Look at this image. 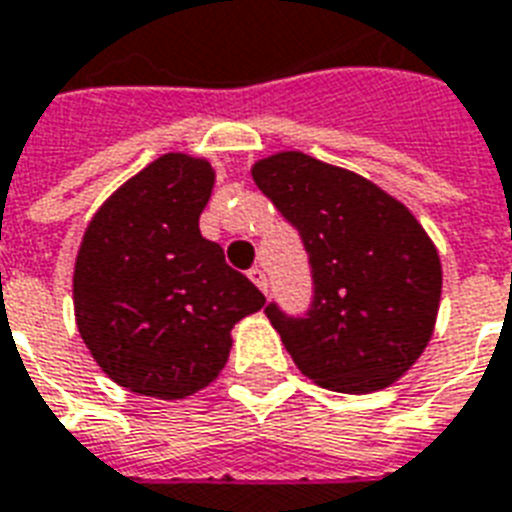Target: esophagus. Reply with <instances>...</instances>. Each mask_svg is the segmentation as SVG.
I'll use <instances>...</instances> for the list:
<instances>
[{"instance_id":"1","label":"esophagus","mask_w":512,"mask_h":512,"mask_svg":"<svg viewBox=\"0 0 512 512\" xmlns=\"http://www.w3.org/2000/svg\"><path fill=\"white\" fill-rule=\"evenodd\" d=\"M248 277H251L253 283H256V288H259V291L269 293V280H267V272H264V269L253 267L251 272H248Z\"/></svg>"}]
</instances>
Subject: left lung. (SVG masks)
Masks as SVG:
<instances>
[{
	"instance_id": "left-lung-1",
	"label": "left lung",
	"mask_w": 512,
	"mask_h": 512,
	"mask_svg": "<svg viewBox=\"0 0 512 512\" xmlns=\"http://www.w3.org/2000/svg\"><path fill=\"white\" fill-rule=\"evenodd\" d=\"M251 173L310 256V310H264L293 363L350 395L400 379L425 352L441 301V259L422 224L368 178L310 154H272Z\"/></svg>"
}]
</instances>
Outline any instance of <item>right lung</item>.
Segmentation results:
<instances>
[{
  "label": "right lung",
  "mask_w": 512,
  "mask_h": 512,
  "mask_svg": "<svg viewBox=\"0 0 512 512\" xmlns=\"http://www.w3.org/2000/svg\"><path fill=\"white\" fill-rule=\"evenodd\" d=\"M211 162L162 154L117 189L87 224L74 264L82 342L109 379L160 400L219 376L232 326L264 293L200 235Z\"/></svg>",
  "instance_id": "obj_1"
}]
</instances>
